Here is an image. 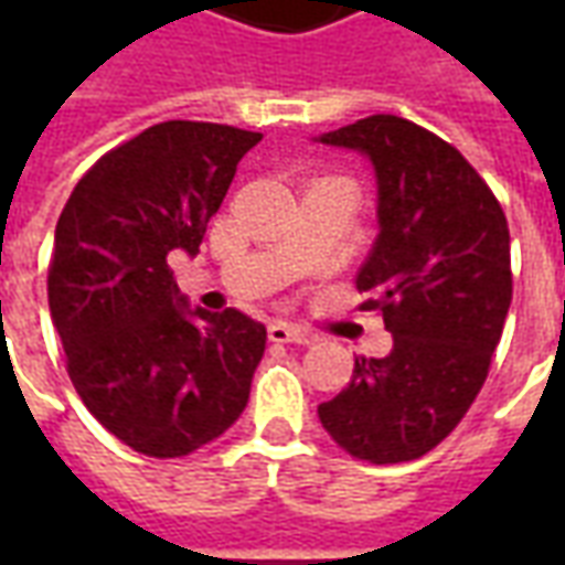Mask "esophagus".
<instances>
[{
    "mask_svg": "<svg viewBox=\"0 0 565 565\" xmlns=\"http://www.w3.org/2000/svg\"><path fill=\"white\" fill-rule=\"evenodd\" d=\"M315 339L311 332L299 330V327H290V323H269V342L275 344H308Z\"/></svg>",
    "mask_w": 565,
    "mask_h": 565,
    "instance_id": "34e87169",
    "label": "esophagus"
}]
</instances>
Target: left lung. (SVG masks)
I'll use <instances>...</instances> for the list:
<instances>
[{"label": "left lung", "mask_w": 565, "mask_h": 565, "mask_svg": "<svg viewBox=\"0 0 565 565\" xmlns=\"http://www.w3.org/2000/svg\"><path fill=\"white\" fill-rule=\"evenodd\" d=\"M320 141L375 166L379 238L356 290L393 351L356 356L351 384L318 417L356 460H417L484 387L511 306L509 221L460 150L405 117H363Z\"/></svg>", "instance_id": "1"}]
</instances>
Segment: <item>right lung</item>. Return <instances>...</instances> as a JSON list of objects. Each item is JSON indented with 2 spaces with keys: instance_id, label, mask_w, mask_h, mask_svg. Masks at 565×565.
<instances>
[{
  "instance_id": "right-lung-1",
  "label": "right lung",
  "mask_w": 565,
  "mask_h": 565,
  "mask_svg": "<svg viewBox=\"0 0 565 565\" xmlns=\"http://www.w3.org/2000/svg\"><path fill=\"white\" fill-rule=\"evenodd\" d=\"M250 129L166 120L93 162L56 221L51 318L68 379L99 424L145 457H186L245 412L266 327L186 308L169 257H196Z\"/></svg>"
}]
</instances>
